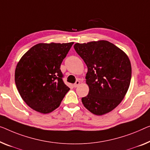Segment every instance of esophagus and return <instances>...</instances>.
Here are the masks:
<instances>
[{"label":"esophagus","instance_id":"1","mask_svg":"<svg viewBox=\"0 0 150 150\" xmlns=\"http://www.w3.org/2000/svg\"><path fill=\"white\" fill-rule=\"evenodd\" d=\"M80 83V81H78V80H77V81H75V83L74 84H73V86H74V88H77V87H78V86H79Z\"/></svg>","mask_w":150,"mask_h":150}]
</instances>
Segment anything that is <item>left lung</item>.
I'll return each instance as SVG.
<instances>
[{
    "label": "left lung",
    "instance_id": "1",
    "mask_svg": "<svg viewBox=\"0 0 150 150\" xmlns=\"http://www.w3.org/2000/svg\"><path fill=\"white\" fill-rule=\"evenodd\" d=\"M88 67L86 83L89 90L81 98L84 106L96 115L108 113L123 99L131 79L128 57L115 44L101 40L74 45Z\"/></svg>",
    "mask_w": 150,
    "mask_h": 150
}]
</instances>
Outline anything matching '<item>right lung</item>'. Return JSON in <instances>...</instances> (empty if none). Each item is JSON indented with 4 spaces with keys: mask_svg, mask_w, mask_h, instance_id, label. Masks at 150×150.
I'll return each instance as SVG.
<instances>
[{
    "mask_svg": "<svg viewBox=\"0 0 150 150\" xmlns=\"http://www.w3.org/2000/svg\"><path fill=\"white\" fill-rule=\"evenodd\" d=\"M73 44H38L18 62L15 81L23 101L35 111L47 114L60 106L70 89L62 80V61Z\"/></svg>",
    "mask_w": 150,
    "mask_h": 150,
    "instance_id": "add662e5",
    "label": "right lung"
}]
</instances>
